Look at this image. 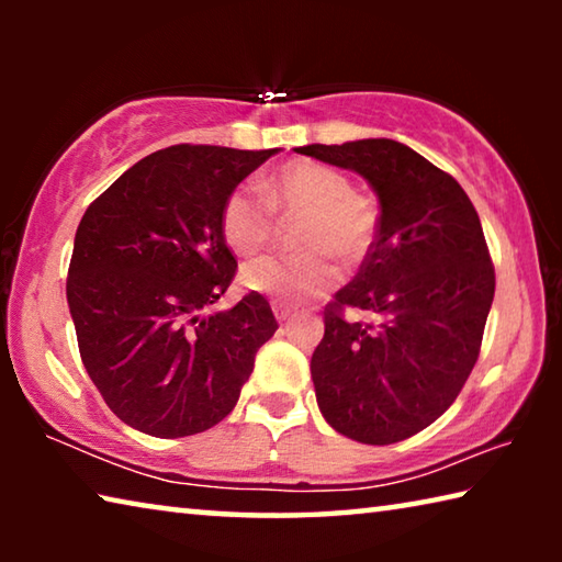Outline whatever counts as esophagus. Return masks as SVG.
Masks as SVG:
<instances>
[{"label": "esophagus", "mask_w": 562, "mask_h": 562, "mask_svg": "<svg viewBox=\"0 0 562 562\" xmlns=\"http://www.w3.org/2000/svg\"><path fill=\"white\" fill-rule=\"evenodd\" d=\"M272 312H274V317H278V322H288V319H292L294 315H297V312H294L292 307H288V304L278 302V300L272 302Z\"/></svg>", "instance_id": "obj_1"}]
</instances>
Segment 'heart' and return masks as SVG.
I'll use <instances>...</instances> for the list:
<instances>
[{
	"label": "heart",
	"mask_w": 562,
	"mask_h": 562,
	"mask_svg": "<svg viewBox=\"0 0 562 562\" xmlns=\"http://www.w3.org/2000/svg\"><path fill=\"white\" fill-rule=\"evenodd\" d=\"M258 187L235 188L223 205L221 231L235 255H258L274 235L272 213L302 217L292 258H262L240 270L243 288L268 297L300 302L335 288L347 265L361 262L376 235L372 198L351 190L349 178L315 160H292L262 178Z\"/></svg>",
	"instance_id": "1"
}]
</instances>
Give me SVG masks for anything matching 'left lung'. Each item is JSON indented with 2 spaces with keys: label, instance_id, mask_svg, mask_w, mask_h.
<instances>
[{
  "label": "left lung",
  "instance_id": "left-lung-1",
  "mask_svg": "<svg viewBox=\"0 0 562 562\" xmlns=\"http://www.w3.org/2000/svg\"><path fill=\"white\" fill-rule=\"evenodd\" d=\"M297 154L355 170L382 207L372 250L325 310L310 361L317 406L347 439L404 441L456 402L479 359L496 292L479 213L449 173L392 138Z\"/></svg>",
  "mask_w": 562,
  "mask_h": 562
}]
</instances>
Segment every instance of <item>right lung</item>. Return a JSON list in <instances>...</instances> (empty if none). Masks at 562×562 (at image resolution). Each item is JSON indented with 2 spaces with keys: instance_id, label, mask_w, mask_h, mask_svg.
<instances>
[{
  "instance_id": "add662e5",
  "label": "right lung",
  "mask_w": 562,
  "mask_h": 562,
  "mask_svg": "<svg viewBox=\"0 0 562 562\" xmlns=\"http://www.w3.org/2000/svg\"><path fill=\"white\" fill-rule=\"evenodd\" d=\"M278 150H156L83 213L66 300L83 367L131 429L180 439L223 422L278 329L258 292L207 312L237 268L223 205Z\"/></svg>"
}]
</instances>
